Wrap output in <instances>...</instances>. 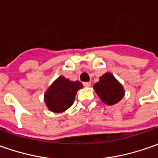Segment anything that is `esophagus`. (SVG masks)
I'll return each mask as SVG.
<instances>
[{"label":"esophagus","instance_id":"esophagus-1","mask_svg":"<svg viewBox=\"0 0 158 158\" xmlns=\"http://www.w3.org/2000/svg\"><path fill=\"white\" fill-rule=\"evenodd\" d=\"M90 84H91V83H90L89 82H83V86H84V87H89V86H90Z\"/></svg>","mask_w":158,"mask_h":158}]
</instances>
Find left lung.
<instances>
[{
    "mask_svg": "<svg viewBox=\"0 0 158 158\" xmlns=\"http://www.w3.org/2000/svg\"><path fill=\"white\" fill-rule=\"evenodd\" d=\"M93 89L102 102L107 106L116 105L125 96L122 84L110 72H106L101 76L99 81L94 84Z\"/></svg>",
    "mask_w": 158,
    "mask_h": 158,
    "instance_id": "left-lung-1",
    "label": "left lung"
}]
</instances>
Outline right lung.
Segmentation results:
<instances>
[{
    "instance_id": "right-lung-1",
    "label": "right lung",
    "mask_w": 158,
    "mask_h": 158,
    "mask_svg": "<svg viewBox=\"0 0 158 158\" xmlns=\"http://www.w3.org/2000/svg\"><path fill=\"white\" fill-rule=\"evenodd\" d=\"M82 82L70 81L60 76L45 92V103L49 111L55 113L63 112L73 105L76 92L82 89Z\"/></svg>"
}]
</instances>
